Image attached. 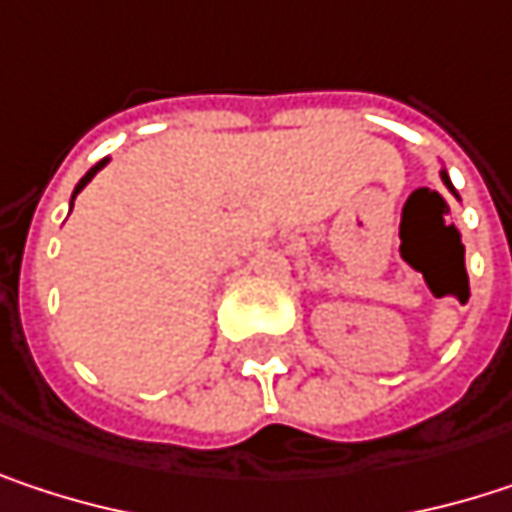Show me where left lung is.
<instances>
[{
	"label": "left lung",
	"mask_w": 512,
	"mask_h": 512,
	"mask_svg": "<svg viewBox=\"0 0 512 512\" xmlns=\"http://www.w3.org/2000/svg\"><path fill=\"white\" fill-rule=\"evenodd\" d=\"M439 174H442V183H445V186H448V189H451V192H454V195H457V189H454V183H451V177H448V171H445V168H442V171H439ZM457 198H460V195H457Z\"/></svg>",
	"instance_id": "obj_1"
}]
</instances>
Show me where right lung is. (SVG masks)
I'll list each match as a JSON object with an SVG mask.
<instances>
[{
	"label": "right lung",
	"mask_w": 512,
	"mask_h": 512,
	"mask_svg": "<svg viewBox=\"0 0 512 512\" xmlns=\"http://www.w3.org/2000/svg\"><path fill=\"white\" fill-rule=\"evenodd\" d=\"M106 162H109V159H100V162H97V165H94L91 171H85V177H82V180L76 183V189H73V198H76V195H79V192H82V189H85V186L91 183V177H94V174H97V171H100V168H103ZM73 198H70V207H73Z\"/></svg>",
	"instance_id": "obj_1"
}]
</instances>
